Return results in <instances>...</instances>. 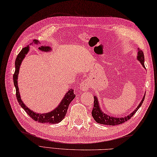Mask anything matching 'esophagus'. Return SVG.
<instances>
[{
	"mask_svg": "<svg viewBox=\"0 0 157 157\" xmlns=\"http://www.w3.org/2000/svg\"><path fill=\"white\" fill-rule=\"evenodd\" d=\"M90 82L88 79H84V80L81 83L80 85H79V88H80L81 90L83 92L87 91L90 87Z\"/></svg>",
	"mask_w": 157,
	"mask_h": 157,
	"instance_id": "esophagus-1",
	"label": "esophagus"
}]
</instances>
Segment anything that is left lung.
I'll return each mask as SVG.
<instances>
[{
  "label": "left lung",
  "instance_id": "1",
  "mask_svg": "<svg viewBox=\"0 0 157 157\" xmlns=\"http://www.w3.org/2000/svg\"><path fill=\"white\" fill-rule=\"evenodd\" d=\"M138 55H137V60L141 63V65L143 66V67L145 68L144 52H143L142 50H140V48H138ZM145 94L146 93L144 94V96H143L141 102H140V104L138 105L137 107H136V109H134V111L130 113V114L128 115V116L123 117H115L110 116L105 113L102 111V109L101 108V106H100L97 96H94V108L92 109V115L93 117V118L94 119L95 121L98 123H100V124L107 125H117L121 124V123L127 121L128 120H129L130 118H131L136 113V111L139 109V108L140 107L143 101H144V100Z\"/></svg>",
  "mask_w": 157,
  "mask_h": 157
}]
</instances>
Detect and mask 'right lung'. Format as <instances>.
Segmentation results:
<instances>
[{
    "mask_svg": "<svg viewBox=\"0 0 157 157\" xmlns=\"http://www.w3.org/2000/svg\"><path fill=\"white\" fill-rule=\"evenodd\" d=\"M35 44L36 45L40 44V42L38 41L37 40H34L33 42H32L31 44ZM40 51L43 52H51L52 51L51 47L48 46H41L38 48ZM29 51V45L25 46V47L23 48L22 50L19 55H17L15 60V71L14 74H13V83H14L15 88L16 89V96L17 99L19 104L20 106L25 110V111L28 113L29 116L30 117L36 121H38L40 123H58L61 122L62 120L64 119L65 115L67 111L68 106L70 103L75 97V95L73 93V89H69V90L66 92L64 97L63 98L61 101L60 102L59 105L53 109L52 111H49L46 113H38L33 111L29 108H28L27 106L25 105V103L23 102L21 99V96H20V93L19 90V87L17 85V79H18V75L19 72L20 66H21V63L25 57V55L28 54Z\"/></svg>",
    "mask_w": 157,
    "mask_h": 157,
    "instance_id": "1",
    "label": "right lung"
}]
</instances>
